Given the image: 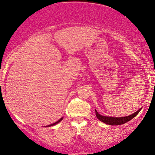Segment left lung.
<instances>
[{
    "mask_svg": "<svg viewBox=\"0 0 155 155\" xmlns=\"http://www.w3.org/2000/svg\"><path fill=\"white\" fill-rule=\"evenodd\" d=\"M141 109L142 108L139 109L138 111H136V113H134L131 115H129L127 117H113L104 116V115H100V114H98V112L96 111V110H95V111H96V117H97L100 121L104 122L105 124H108V125H121V124H124V123H126L127 122H129V121L131 120V119L135 117L138 115L139 112L140 111Z\"/></svg>",
    "mask_w": 155,
    "mask_h": 155,
    "instance_id": "8db88e82",
    "label": "left lung"
}]
</instances>
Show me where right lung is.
Here are the masks:
<instances>
[{
	"label": "right lung",
	"mask_w": 155,
	"mask_h": 155,
	"mask_svg": "<svg viewBox=\"0 0 155 155\" xmlns=\"http://www.w3.org/2000/svg\"><path fill=\"white\" fill-rule=\"evenodd\" d=\"M63 120V117H61V119H60V120H59L57 121V122H54V123H53V124H50V125H48V126H47V127H51V126H54V125H55V124H58V123L59 122H61V121Z\"/></svg>",
	"instance_id": "obj_1"
}]
</instances>
